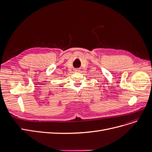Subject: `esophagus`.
I'll return each mask as SVG.
<instances>
[{
	"instance_id": "1",
	"label": "esophagus",
	"mask_w": 152,
	"mask_h": 152,
	"mask_svg": "<svg viewBox=\"0 0 152 152\" xmlns=\"http://www.w3.org/2000/svg\"><path fill=\"white\" fill-rule=\"evenodd\" d=\"M75 72H80L79 69H78V68H77V69H75Z\"/></svg>"
}]
</instances>
